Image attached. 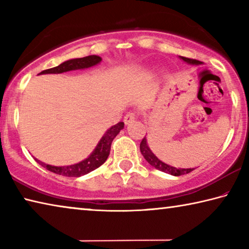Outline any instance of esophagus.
Masks as SVG:
<instances>
[{
	"label": "esophagus",
	"instance_id": "1",
	"mask_svg": "<svg viewBox=\"0 0 249 249\" xmlns=\"http://www.w3.org/2000/svg\"><path fill=\"white\" fill-rule=\"evenodd\" d=\"M135 119H136V114H135V113H127V114L124 116V123L126 125H128L132 123Z\"/></svg>",
	"mask_w": 249,
	"mask_h": 249
}]
</instances>
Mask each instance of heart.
Returning <instances> with one entry per match:
<instances>
[{"instance_id": "b5f03b06", "label": "heart", "mask_w": 249, "mask_h": 249, "mask_svg": "<svg viewBox=\"0 0 249 249\" xmlns=\"http://www.w3.org/2000/svg\"><path fill=\"white\" fill-rule=\"evenodd\" d=\"M155 71H156V70H155Z\"/></svg>"}]
</instances>
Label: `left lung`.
<instances>
[{"instance_id": "left-lung-1", "label": "left lung", "mask_w": 249, "mask_h": 249, "mask_svg": "<svg viewBox=\"0 0 249 249\" xmlns=\"http://www.w3.org/2000/svg\"><path fill=\"white\" fill-rule=\"evenodd\" d=\"M179 58L181 60L187 62L188 65H192V66H200L203 64V62H201L199 60H195V59H190V58H185V57H181L179 56ZM141 153L142 155L144 156V158L147 160V162L149 163L150 166H153L156 169H158L162 172H166V174H169L171 176H181V175H185V174H189V172H191L196 169V168H176V167H172L170 165H167L161 160H159L157 157H156L155 154L153 151L150 150L148 144H147V138L144 137V140L142 141L141 142Z\"/></svg>"}]
</instances>
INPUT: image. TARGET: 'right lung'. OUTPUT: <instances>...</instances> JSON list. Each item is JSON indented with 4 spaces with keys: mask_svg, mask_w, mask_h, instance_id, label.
Masks as SVG:
<instances>
[{
    "mask_svg": "<svg viewBox=\"0 0 249 249\" xmlns=\"http://www.w3.org/2000/svg\"><path fill=\"white\" fill-rule=\"evenodd\" d=\"M102 61V58L96 56V54H91V56H87L83 58H74V59H69V60H66L57 67L52 69H47L41 71L38 74H48V73H64L68 72V71L72 70H83L91 68V67H94L99 65L100 62ZM124 128V123L123 122H120L116 125L109 127L104 135L101 137L100 142L98 145L95 146L94 150L88 156L86 159L81 160L80 162L73 163V165L70 166H52L47 165L40 160L36 159L35 160L39 163L40 166H43L46 169L53 172V174L61 175L65 177H81L89 172L95 170L96 168H99L101 165L107 161V159L109 155V151H111V145L112 142L116 137V135L119 134L122 129Z\"/></svg>",
    "mask_w": 249,
    "mask_h": 249,
    "instance_id": "obj_1",
    "label": "right lung"
}]
</instances>
